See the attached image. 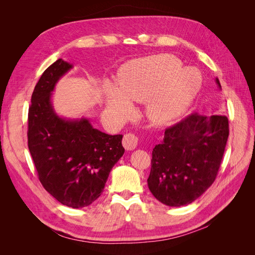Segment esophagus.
Wrapping results in <instances>:
<instances>
[{
  "label": "esophagus",
  "mask_w": 255,
  "mask_h": 255,
  "mask_svg": "<svg viewBox=\"0 0 255 255\" xmlns=\"http://www.w3.org/2000/svg\"><path fill=\"white\" fill-rule=\"evenodd\" d=\"M138 143V138L135 134L132 133H127L123 136L122 144L125 146L126 150H134Z\"/></svg>",
  "instance_id": "esophagus-1"
}]
</instances>
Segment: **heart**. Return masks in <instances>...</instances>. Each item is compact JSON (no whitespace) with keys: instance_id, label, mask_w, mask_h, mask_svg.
Listing matches in <instances>:
<instances>
[{"instance_id":"1","label":"heart","mask_w":255,"mask_h":255,"mask_svg":"<svg viewBox=\"0 0 255 255\" xmlns=\"http://www.w3.org/2000/svg\"><path fill=\"white\" fill-rule=\"evenodd\" d=\"M182 68L170 54L129 63L120 74L117 86L105 89L109 109L125 118L132 113L130 102H145V114L158 126L168 125L186 111L201 88L202 79L194 68Z\"/></svg>"}]
</instances>
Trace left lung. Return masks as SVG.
Listing matches in <instances>:
<instances>
[{"mask_svg":"<svg viewBox=\"0 0 255 255\" xmlns=\"http://www.w3.org/2000/svg\"><path fill=\"white\" fill-rule=\"evenodd\" d=\"M216 83L221 89L218 79ZM228 137L229 120L223 115L192 114L167 128L152 151V195L168 206L194 202L216 180Z\"/></svg>","mask_w":255,"mask_h":255,"instance_id":"obj_1","label":"left lung"}]
</instances>
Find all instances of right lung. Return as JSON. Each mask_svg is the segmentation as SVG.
I'll list each match as a JSON object with an SVG mask.
<instances>
[{
	"label": "right lung",
	"mask_w": 255,
	"mask_h": 255,
	"mask_svg": "<svg viewBox=\"0 0 255 255\" xmlns=\"http://www.w3.org/2000/svg\"><path fill=\"white\" fill-rule=\"evenodd\" d=\"M71 68L59 58L36 84L28 110L27 143L44 189L61 204L81 208L101 196L125 148L122 135L105 134L86 118L69 120L54 112L52 91Z\"/></svg>",
	"instance_id": "1"
}]
</instances>
